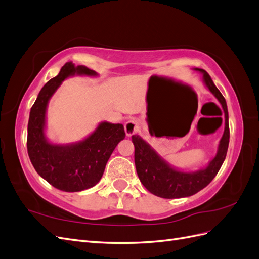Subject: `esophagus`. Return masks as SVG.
Instances as JSON below:
<instances>
[{
    "label": "esophagus",
    "instance_id": "obj_1",
    "mask_svg": "<svg viewBox=\"0 0 259 259\" xmlns=\"http://www.w3.org/2000/svg\"><path fill=\"white\" fill-rule=\"evenodd\" d=\"M124 127H125V134H126V136L131 137L134 134H136V133L139 131V124L136 121L131 120L125 123Z\"/></svg>",
    "mask_w": 259,
    "mask_h": 259
}]
</instances>
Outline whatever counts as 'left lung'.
<instances>
[{"label":"left lung","instance_id":"left-lung-1","mask_svg":"<svg viewBox=\"0 0 259 259\" xmlns=\"http://www.w3.org/2000/svg\"><path fill=\"white\" fill-rule=\"evenodd\" d=\"M202 74V81L206 89L222 105L225 114V130L219 140L217 152L204 167L197 170H184L169 164L139 135H133L132 142L135 147V165L142 184L156 197L164 199L186 198L205 188L221 169L226 159L229 145V115L227 103L218 91L213 80L205 70L194 68Z\"/></svg>","mask_w":259,"mask_h":259}]
</instances>
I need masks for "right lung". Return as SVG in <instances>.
<instances>
[{"label":"right lung","mask_w":259,"mask_h":259,"mask_svg":"<svg viewBox=\"0 0 259 259\" xmlns=\"http://www.w3.org/2000/svg\"><path fill=\"white\" fill-rule=\"evenodd\" d=\"M75 75L97 77L85 66L69 61L57 76L46 83L30 110L27 148L36 173L55 188L66 192L83 191L99 183L115 147L125 138L123 124L100 122L82 140L53 143L46 136V113L51 98L65 80Z\"/></svg>","instance_id":"right-lung-1"}]
</instances>
